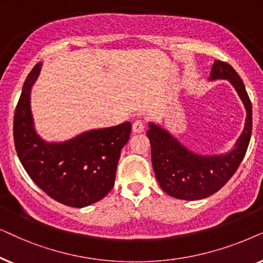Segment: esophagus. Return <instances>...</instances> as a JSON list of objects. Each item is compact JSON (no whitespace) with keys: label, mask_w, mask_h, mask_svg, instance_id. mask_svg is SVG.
<instances>
[{"label":"esophagus","mask_w":263,"mask_h":263,"mask_svg":"<svg viewBox=\"0 0 263 263\" xmlns=\"http://www.w3.org/2000/svg\"><path fill=\"white\" fill-rule=\"evenodd\" d=\"M132 131L135 134H142L144 131V122L142 120H136L134 124H132Z\"/></svg>","instance_id":"obj_1"}]
</instances>
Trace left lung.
<instances>
[{
	"mask_svg": "<svg viewBox=\"0 0 263 263\" xmlns=\"http://www.w3.org/2000/svg\"><path fill=\"white\" fill-rule=\"evenodd\" d=\"M226 79L236 89L247 110L246 125L229 153L199 155L191 152L160 125L149 122L146 131L152 146V162L160 186L167 195L196 201L219 191L231 179L246 155L253 129V108L243 80L226 62L215 60L209 80Z\"/></svg>",
	"mask_w": 263,
	"mask_h": 263,
	"instance_id": "left-lung-1",
	"label": "left lung"
}]
</instances>
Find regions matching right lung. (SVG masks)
I'll use <instances>...</instances> for the list:
<instances>
[{"instance_id": "add662e5", "label": "right lung", "mask_w": 263, "mask_h": 263, "mask_svg": "<svg viewBox=\"0 0 263 263\" xmlns=\"http://www.w3.org/2000/svg\"><path fill=\"white\" fill-rule=\"evenodd\" d=\"M42 62L24 83L14 113V144L31 179L55 201L83 208L99 202L114 186L121 149L129 139L132 125L83 132L65 142H47L36 132L31 111V90Z\"/></svg>"}]
</instances>
